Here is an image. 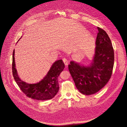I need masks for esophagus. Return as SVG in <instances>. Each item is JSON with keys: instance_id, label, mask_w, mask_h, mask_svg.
<instances>
[{"instance_id": "obj_1", "label": "esophagus", "mask_w": 127, "mask_h": 127, "mask_svg": "<svg viewBox=\"0 0 127 127\" xmlns=\"http://www.w3.org/2000/svg\"><path fill=\"white\" fill-rule=\"evenodd\" d=\"M63 61L65 65H66L67 66L68 64V61L67 60V59H65V58H63Z\"/></svg>"}]
</instances>
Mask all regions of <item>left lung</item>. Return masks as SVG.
<instances>
[{"instance_id": "obj_1", "label": "left lung", "mask_w": 127, "mask_h": 127, "mask_svg": "<svg viewBox=\"0 0 127 127\" xmlns=\"http://www.w3.org/2000/svg\"><path fill=\"white\" fill-rule=\"evenodd\" d=\"M94 56L89 65L71 61L68 69L77 89L84 95L93 94L101 90L111 78L114 62L111 41L106 32L97 27Z\"/></svg>"}]
</instances>
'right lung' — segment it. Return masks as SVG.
<instances>
[{"label":"right lung","instance_id":"right-lung-1","mask_svg":"<svg viewBox=\"0 0 127 127\" xmlns=\"http://www.w3.org/2000/svg\"><path fill=\"white\" fill-rule=\"evenodd\" d=\"M14 54V50L12 58V73L15 81L22 91L27 97L38 100H47L54 97L59 90L58 77L64 68V64L62 60L56 61L52 64L47 75L39 82L29 84L22 81L18 75L15 67Z\"/></svg>","mask_w":127,"mask_h":127}]
</instances>
